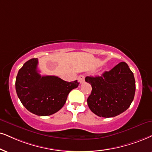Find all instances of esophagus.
<instances>
[{
    "instance_id": "obj_1",
    "label": "esophagus",
    "mask_w": 152,
    "mask_h": 152,
    "mask_svg": "<svg viewBox=\"0 0 152 152\" xmlns=\"http://www.w3.org/2000/svg\"><path fill=\"white\" fill-rule=\"evenodd\" d=\"M78 80H79L80 83H82L84 82V76H82V75H80V76H78Z\"/></svg>"
}]
</instances>
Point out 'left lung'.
I'll use <instances>...</instances> for the list:
<instances>
[{"instance_id": "left-lung-1", "label": "left lung", "mask_w": 152, "mask_h": 152, "mask_svg": "<svg viewBox=\"0 0 152 152\" xmlns=\"http://www.w3.org/2000/svg\"><path fill=\"white\" fill-rule=\"evenodd\" d=\"M85 80L92 86L88 105L99 117L118 116L127 110L133 100L135 80L126 62H120L101 76H87Z\"/></svg>"}]
</instances>
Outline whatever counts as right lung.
<instances>
[{
    "mask_svg": "<svg viewBox=\"0 0 152 152\" xmlns=\"http://www.w3.org/2000/svg\"><path fill=\"white\" fill-rule=\"evenodd\" d=\"M38 63L37 58L24 63L17 74L15 88L28 111L38 116H50L62 108L69 93L79 83L67 82L55 76H41Z\"/></svg>",
    "mask_w": 152,
    "mask_h": 152,
    "instance_id": "add662e5",
    "label": "right lung"
}]
</instances>
